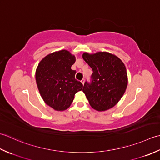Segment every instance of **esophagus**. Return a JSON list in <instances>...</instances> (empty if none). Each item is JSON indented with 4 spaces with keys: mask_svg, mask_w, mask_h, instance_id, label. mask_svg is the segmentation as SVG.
I'll return each mask as SVG.
<instances>
[{
    "mask_svg": "<svg viewBox=\"0 0 160 160\" xmlns=\"http://www.w3.org/2000/svg\"><path fill=\"white\" fill-rule=\"evenodd\" d=\"M84 82H85V79H83L82 80H81V83H82V84L83 85V84H84Z\"/></svg>",
    "mask_w": 160,
    "mask_h": 160,
    "instance_id": "obj_1",
    "label": "esophagus"
}]
</instances>
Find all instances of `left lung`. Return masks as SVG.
<instances>
[{
    "instance_id": "8db88e82",
    "label": "left lung",
    "mask_w": 160,
    "mask_h": 160,
    "mask_svg": "<svg viewBox=\"0 0 160 160\" xmlns=\"http://www.w3.org/2000/svg\"><path fill=\"white\" fill-rule=\"evenodd\" d=\"M82 57L93 71L90 83L85 82L83 88L90 105L98 111L111 108L121 99L128 85L125 65L106 52H84Z\"/></svg>"
}]
</instances>
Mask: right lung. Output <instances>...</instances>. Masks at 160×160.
Wrapping results in <instances>:
<instances>
[{
	"label": "right lung",
	"mask_w": 160,
	"mask_h": 160,
	"mask_svg": "<svg viewBox=\"0 0 160 160\" xmlns=\"http://www.w3.org/2000/svg\"><path fill=\"white\" fill-rule=\"evenodd\" d=\"M76 58L62 50L47 55L38 63L36 81L42 99L53 109L66 110L83 84L75 79L76 70L71 69Z\"/></svg>",
	"instance_id": "obj_1"
}]
</instances>
